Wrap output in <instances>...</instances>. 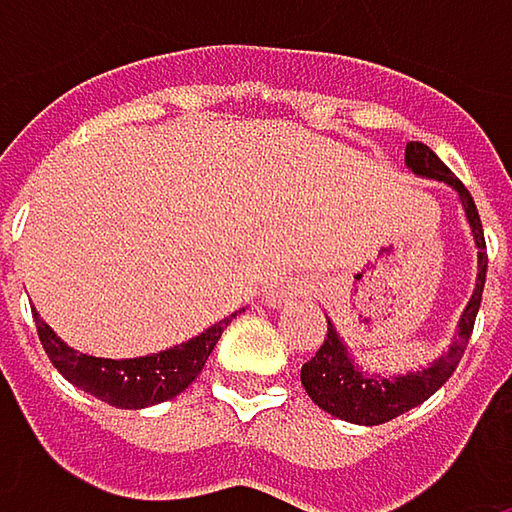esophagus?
<instances>
[{"instance_id":"esophagus-1","label":"esophagus","mask_w":512,"mask_h":512,"mask_svg":"<svg viewBox=\"0 0 512 512\" xmlns=\"http://www.w3.org/2000/svg\"><path fill=\"white\" fill-rule=\"evenodd\" d=\"M302 290H305V284L299 278H284V281L269 284V290L263 293V299H266L269 308H281V305H290L296 296H302Z\"/></svg>"}]
</instances>
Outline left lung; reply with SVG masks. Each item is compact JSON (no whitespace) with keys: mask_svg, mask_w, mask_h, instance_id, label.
Instances as JSON below:
<instances>
[{"mask_svg":"<svg viewBox=\"0 0 512 512\" xmlns=\"http://www.w3.org/2000/svg\"><path fill=\"white\" fill-rule=\"evenodd\" d=\"M406 168L418 177L439 180L460 195L462 213H465V222L471 228L474 249H477V278H474L471 299L462 308L454 341L448 344V350L442 356L433 358L421 370H409V373H397V376H382V373L364 370L353 356V350L347 347V341L341 338V332L335 329V323L329 320L323 347L311 361L302 364V385H305L308 397L323 412H329L341 421H350V424H361V427L385 424V421L421 406L427 397H433L451 379V373L460 364L462 350L471 338L474 317H477L480 296H483V281H486V243H483L480 216H477V207H474V198L468 195V189L451 174V168L421 142L406 145Z\"/></svg>","mask_w":512,"mask_h":512,"instance_id":"1","label":"left lung"}]
</instances>
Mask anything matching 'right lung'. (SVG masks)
<instances>
[{"label": "right lung", "mask_w": 512, "mask_h": 512, "mask_svg": "<svg viewBox=\"0 0 512 512\" xmlns=\"http://www.w3.org/2000/svg\"><path fill=\"white\" fill-rule=\"evenodd\" d=\"M240 311H246V308H240ZM234 317H237V311L231 317L213 323L201 335L189 338L186 344L136 358L88 356V353L67 347L38 314H35V326H38V338H41L47 356L67 382H73L85 394H91L115 409H148V406L177 397L180 391H186L192 385V379L201 373V367L207 364L213 347L219 344L222 332L231 326Z\"/></svg>", "instance_id": "1"}]
</instances>
